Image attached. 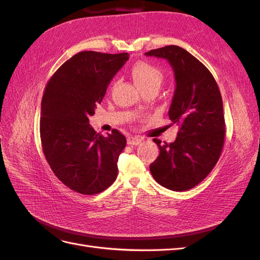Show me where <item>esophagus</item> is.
Segmentation results:
<instances>
[{
  "label": "esophagus",
  "mask_w": 260,
  "mask_h": 260,
  "mask_svg": "<svg viewBox=\"0 0 260 260\" xmlns=\"http://www.w3.org/2000/svg\"><path fill=\"white\" fill-rule=\"evenodd\" d=\"M142 141H143L142 138L133 137V136L128 137V139H127V142L129 145H139L141 142H142Z\"/></svg>",
  "instance_id": "esophagus-1"
}]
</instances>
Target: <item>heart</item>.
I'll return each mask as SVG.
<instances>
[{"label":"heart","mask_w":260,"mask_h":260,"mask_svg":"<svg viewBox=\"0 0 260 260\" xmlns=\"http://www.w3.org/2000/svg\"><path fill=\"white\" fill-rule=\"evenodd\" d=\"M131 75L141 91L151 88L159 89L164 81L161 70L146 61L135 62L131 67Z\"/></svg>","instance_id":"1"}]
</instances>
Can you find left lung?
<instances>
[{
  "label": "left lung",
  "instance_id": "left-lung-1",
  "mask_svg": "<svg viewBox=\"0 0 260 260\" xmlns=\"http://www.w3.org/2000/svg\"><path fill=\"white\" fill-rule=\"evenodd\" d=\"M145 55L166 58L174 69L176 90L169 118L179 125L175 142L153 140L159 156L149 170L156 182L169 190H190L209 175L222 151L225 122L221 94L205 65L180 46L167 45Z\"/></svg>",
  "mask_w": 260,
  "mask_h": 260
}]
</instances>
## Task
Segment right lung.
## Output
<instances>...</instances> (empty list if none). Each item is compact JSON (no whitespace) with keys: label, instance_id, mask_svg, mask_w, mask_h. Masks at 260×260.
Wrapping results in <instances>:
<instances>
[{"label":"right lung","instance_id":"right-lung-1","mask_svg":"<svg viewBox=\"0 0 260 260\" xmlns=\"http://www.w3.org/2000/svg\"><path fill=\"white\" fill-rule=\"evenodd\" d=\"M128 53H77L46 84L41 102L40 138L54 175L70 190L94 195L111 186L118 174V157L127 144L114 129L104 137L89 123L108 83Z\"/></svg>","mask_w":260,"mask_h":260}]
</instances>
